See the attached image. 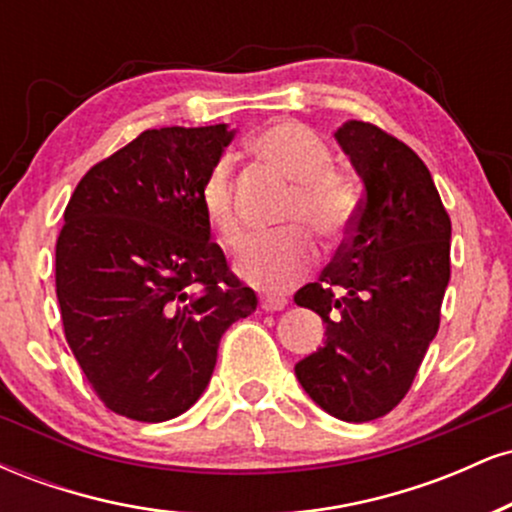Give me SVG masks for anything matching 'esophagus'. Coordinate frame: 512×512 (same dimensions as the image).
<instances>
[{"instance_id": "34e87169", "label": "esophagus", "mask_w": 512, "mask_h": 512, "mask_svg": "<svg viewBox=\"0 0 512 512\" xmlns=\"http://www.w3.org/2000/svg\"><path fill=\"white\" fill-rule=\"evenodd\" d=\"M286 305V298H276V296H264L260 308L264 313H274V310H281Z\"/></svg>"}]
</instances>
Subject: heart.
Here are the masks:
<instances>
[{"label": "heart", "mask_w": 512, "mask_h": 512, "mask_svg": "<svg viewBox=\"0 0 512 512\" xmlns=\"http://www.w3.org/2000/svg\"><path fill=\"white\" fill-rule=\"evenodd\" d=\"M250 149L260 161L293 182L284 223H305L322 243L344 236L356 211L351 180L332 168V151L313 129L281 120L255 134ZM204 219L223 248L240 252L248 243V226L238 209L231 158H219L199 187ZM315 245L303 231H284L257 240L240 260V274L264 291H284L308 274Z\"/></svg>", "instance_id": "b5f03b06"}]
</instances>
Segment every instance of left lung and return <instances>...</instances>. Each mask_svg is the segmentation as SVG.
Segmentation results:
<instances>
[{"label": "left lung", "mask_w": 512, "mask_h": 512, "mask_svg": "<svg viewBox=\"0 0 512 512\" xmlns=\"http://www.w3.org/2000/svg\"><path fill=\"white\" fill-rule=\"evenodd\" d=\"M334 137L366 195L330 267L293 296L325 322V346L296 363V378L327 414L363 424L402 402L436 337L450 216L426 163L397 137L358 120Z\"/></svg>", "instance_id": "left-lung-1"}]
</instances>
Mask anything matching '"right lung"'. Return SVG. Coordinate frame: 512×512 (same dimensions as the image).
<instances>
[{
    "instance_id": "1",
    "label": "right lung",
    "mask_w": 512,
    "mask_h": 512,
    "mask_svg": "<svg viewBox=\"0 0 512 512\" xmlns=\"http://www.w3.org/2000/svg\"><path fill=\"white\" fill-rule=\"evenodd\" d=\"M226 125L146 129L76 185L55 248L64 337L101 402L158 424L207 390L223 332L257 296L199 204Z\"/></svg>"
}]
</instances>
